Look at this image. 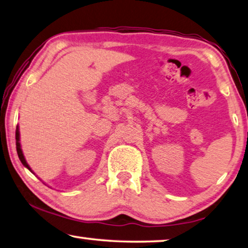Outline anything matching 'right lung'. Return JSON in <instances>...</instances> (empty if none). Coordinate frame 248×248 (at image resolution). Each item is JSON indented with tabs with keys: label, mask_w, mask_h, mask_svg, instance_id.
Wrapping results in <instances>:
<instances>
[{
	"label": "right lung",
	"mask_w": 248,
	"mask_h": 248,
	"mask_svg": "<svg viewBox=\"0 0 248 248\" xmlns=\"http://www.w3.org/2000/svg\"><path fill=\"white\" fill-rule=\"evenodd\" d=\"M16 152H17V155H19V159H20V161H21V162H22V164H23L24 167L28 168L29 170H30V171L32 172L31 168L29 167V164L27 163L26 159H24V155H23V153H22V150H21V145H20V132H19V127H16Z\"/></svg>",
	"instance_id": "obj_1"
}]
</instances>
